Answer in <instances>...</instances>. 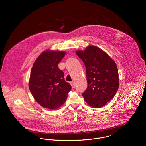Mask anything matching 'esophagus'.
Wrapping results in <instances>:
<instances>
[{
  "label": "esophagus",
  "mask_w": 146,
  "mask_h": 146,
  "mask_svg": "<svg viewBox=\"0 0 146 146\" xmlns=\"http://www.w3.org/2000/svg\"><path fill=\"white\" fill-rule=\"evenodd\" d=\"M70 85H71V86H72V88H74L75 87L74 83L73 82H70Z\"/></svg>",
  "instance_id": "esophagus-1"
}]
</instances>
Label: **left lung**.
<instances>
[{
  "label": "left lung",
  "mask_w": 146,
  "mask_h": 146,
  "mask_svg": "<svg viewBox=\"0 0 146 146\" xmlns=\"http://www.w3.org/2000/svg\"><path fill=\"white\" fill-rule=\"evenodd\" d=\"M86 69L87 88L82 94L94 108L105 106L115 95L119 87L118 72L114 61L98 47L90 46L76 51Z\"/></svg>",
  "instance_id": "8db88e82"
}]
</instances>
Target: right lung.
Returning a JSON list of instances; mask_svg holds the SVG:
<instances>
[{
  "instance_id": "right-lung-1",
  "label": "right lung",
  "mask_w": 146,
  "mask_h": 146,
  "mask_svg": "<svg viewBox=\"0 0 146 146\" xmlns=\"http://www.w3.org/2000/svg\"><path fill=\"white\" fill-rule=\"evenodd\" d=\"M64 51H46L34 62L29 88L35 100L44 108L54 110L66 101L71 86L65 80L64 73L58 66Z\"/></svg>"
}]
</instances>
